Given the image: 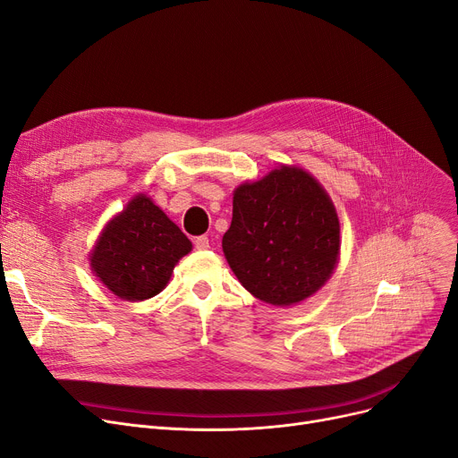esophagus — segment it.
<instances>
[{
  "label": "esophagus",
  "instance_id": "obj_1",
  "mask_svg": "<svg viewBox=\"0 0 458 458\" xmlns=\"http://www.w3.org/2000/svg\"><path fill=\"white\" fill-rule=\"evenodd\" d=\"M194 247L198 250H206V249H209V240L206 235H198V237H194Z\"/></svg>",
  "mask_w": 458,
  "mask_h": 458
}]
</instances>
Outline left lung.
Returning <instances> with one entry per match:
<instances>
[{
    "label": "left lung",
    "instance_id": "8db88e82",
    "mask_svg": "<svg viewBox=\"0 0 458 458\" xmlns=\"http://www.w3.org/2000/svg\"><path fill=\"white\" fill-rule=\"evenodd\" d=\"M339 247L333 202L301 168L271 170L235 189L223 250L258 300L278 307L307 300L333 273Z\"/></svg>",
    "mask_w": 458,
    "mask_h": 458
}]
</instances>
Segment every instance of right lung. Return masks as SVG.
I'll use <instances>...</instances> for the list:
<instances>
[{
	"label": "right lung",
	"mask_w": 458,
	"mask_h": 458,
	"mask_svg": "<svg viewBox=\"0 0 458 458\" xmlns=\"http://www.w3.org/2000/svg\"><path fill=\"white\" fill-rule=\"evenodd\" d=\"M191 249L187 235L140 194L98 237L91 267L117 297L142 301L163 292L174 266Z\"/></svg>",
	"instance_id": "1"
}]
</instances>
